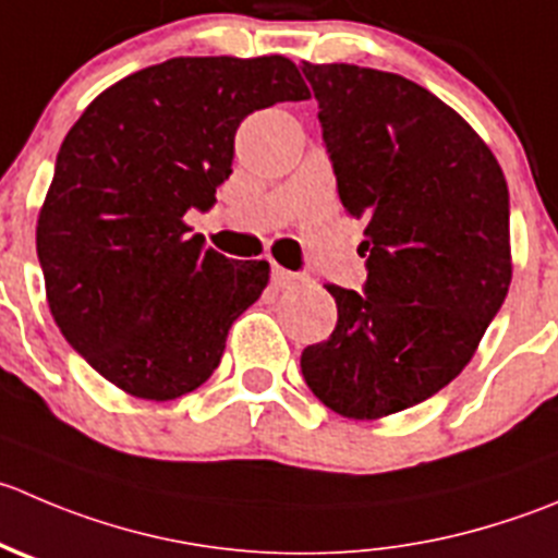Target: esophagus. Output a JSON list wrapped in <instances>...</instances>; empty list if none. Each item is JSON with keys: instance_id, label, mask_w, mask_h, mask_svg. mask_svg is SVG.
Returning a JSON list of instances; mask_svg holds the SVG:
<instances>
[{"instance_id": "1", "label": "esophagus", "mask_w": 558, "mask_h": 558, "mask_svg": "<svg viewBox=\"0 0 558 558\" xmlns=\"http://www.w3.org/2000/svg\"><path fill=\"white\" fill-rule=\"evenodd\" d=\"M305 280L307 278L302 272H291V269L278 267V264H275V267H272V283L278 286V289H291V286L305 283Z\"/></svg>"}]
</instances>
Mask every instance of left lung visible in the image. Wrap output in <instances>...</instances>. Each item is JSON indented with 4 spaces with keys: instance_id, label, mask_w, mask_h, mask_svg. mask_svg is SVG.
Returning <instances> with one entry per match:
<instances>
[{
    "instance_id": "left-lung-1",
    "label": "left lung",
    "mask_w": 558,
    "mask_h": 558,
    "mask_svg": "<svg viewBox=\"0 0 558 558\" xmlns=\"http://www.w3.org/2000/svg\"><path fill=\"white\" fill-rule=\"evenodd\" d=\"M302 73L367 258L362 294L327 283L338 324L302 351V376L338 414L378 420L428 400L477 351L512 280L510 193L488 144L425 86L356 64Z\"/></svg>"
}]
</instances>
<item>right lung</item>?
Listing matches in <instances>:
<instances>
[{
    "label": "right lung",
    "mask_w": 558,
    "mask_h": 558,
    "mask_svg": "<svg viewBox=\"0 0 558 558\" xmlns=\"http://www.w3.org/2000/svg\"><path fill=\"white\" fill-rule=\"evenodd\" d=\"M307 97L286 57H177L108 86L70 128L37 258L53 322L102 378L174 400L213 376L269 264L204 251L182 218L215 204L247 113Z\"/></svg>",
    "instance_id": "1"
}]
</instances>
